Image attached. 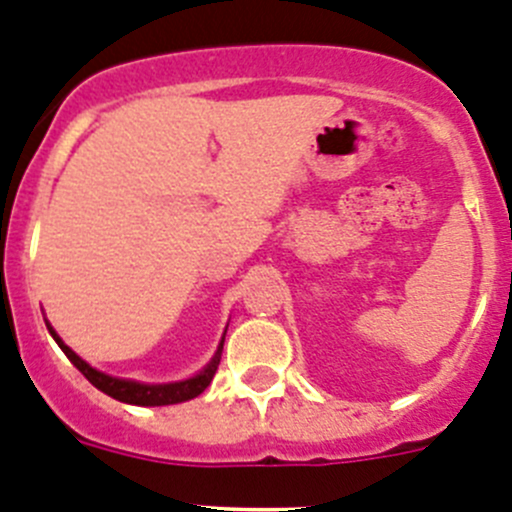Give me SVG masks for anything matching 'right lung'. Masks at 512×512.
I'll return each mask as SVG.
<instances>
[{
  "mask_svg": "<svg viewBox=\"0 0 512 512\" xmlns=\"http://www.w3.org/2000/svg\"><path fill=\"white\" fill-rule=\"evenodd\" d=\"M46 327H49L51 337L56 339V344L61 347V352L69 356L71 364H74L76 369H79L81 374H84L98 391L108 394L111 399L123 401V404H133V406H170V404H180V401H190V399H195V396L203 394V391L210 386V381H213L215 371H218L220 356H223V342H225V337H223L218 352H215L213 359H210V364L205 366L200 374L190 376V379H185V381H175V384H141V381L116 379V376H108V374H103V371L94 369V366L86 364L79 354H74L64 342H61V337L54 332V329H51V324H46Z\"/></svg>",
  "mask_w": 512,
  "mask_h": 512,
  "instance_id": "1",
  "label": "right lung"
}]
</instances>
